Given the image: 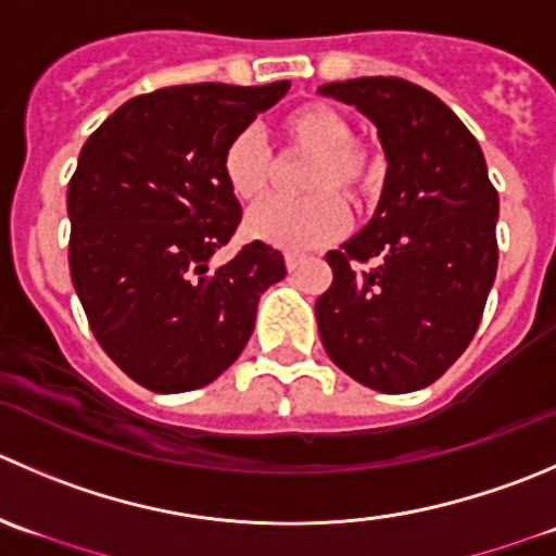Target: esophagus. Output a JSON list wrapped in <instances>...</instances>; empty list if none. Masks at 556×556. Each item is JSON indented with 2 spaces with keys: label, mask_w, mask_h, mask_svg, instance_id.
Returning a JSON list of instances; mask_svg holds the SVG:
<instances>
[{
  "label": "esophagus",
  "mask_w": 556,
  "mask_h": 556,
  "mask_svg": "<svg viewBox=\"0 0 556 556\" xmlns=\"http://www.w3.org/2000/svg\"><path fill=\"white\" fill-rule=\"evenodd\" d=\"M304 261H306V257L295 255V252H288V255H285V266H288V271H295V268H301V266H304Z\"/></svg>",
  "instance_id": "obj_1"
}]
</instances>
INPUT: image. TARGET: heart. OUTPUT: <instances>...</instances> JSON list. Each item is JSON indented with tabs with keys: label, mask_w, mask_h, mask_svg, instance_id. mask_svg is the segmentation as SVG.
Returning a JSON list of instances; mask_svg holds the SVG:
<instances>
[{
	"label": "heart",
	"mask_w": 556,
	"mask_h": 556,
	"mask_svg": "<svg viewBox=\"0 0 556 556\" xmlns=\"http://www.w3.org/2000/svg\"><path fill=\"white\" fill-rule=\"evenodd\" d=\"M288 152L309 154L301 190L312 195L301 201H274L252 208L244 219L250 239L277 250L304 252L333 241L348 228L344 201L361 203L380 181V157L364 143L353 141V122L331 102H304L279 124ZM223 176L239 201H255L268 190L274 157L257 129H241L223 152Z\"/></svg>",
	"instance_id": "b5f03b06"
}]
</instances>
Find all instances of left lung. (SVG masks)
Wrapping results in <instances>:
<instances>
[{
  "mask_svg": "<svg viewBox=\"0 0 556 556\" xmlns=\"http://www.w3.org/2000/svg\"><path fill=\"white\" fill-rule=\"evenodd\" d=\"M377 127L386 181L375 217L326 255L317 299L328 358L382 393L427 388L472 342L497 277L500 198L486 160L440 97L402 78L323 84ZM376 261L369 273L353 262Z\"/></svg>",
  "mask_w": 556,
  "mask_h": 556,
  "instance_id": "8db88e82",
  "label": "left lung"
}]
</instances>
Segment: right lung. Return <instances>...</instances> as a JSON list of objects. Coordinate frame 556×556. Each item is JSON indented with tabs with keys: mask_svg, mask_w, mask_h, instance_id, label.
Instances as JSON below:
<instances>
[{
	"mask_svg": "<svg viewBox=\"0 0 556 556\" xmlns=\"http://www.w3.org/2000/svg\"><path fill=\"white\" fill-rule=\"evenodd\" d=\"M288 89L168 86L124 102L80 149L67 187L75 293L100 348L149 391L217 380L250 342L261 295L288 274L263 241L212 263L241 219L225 147Z\"/></svg>",
	"mask_w": 556,
	"mask_h": 556,
	"instance_id": "1",
	"label": "right lung"
}]
</instances>
